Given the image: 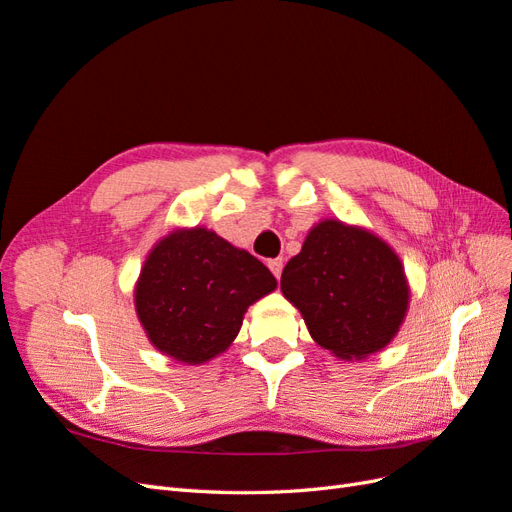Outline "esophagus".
<instances>
[{
	"label": "esophagus",
	"mask_w": 512,
	"mask_h": 512,
	"mask_svg": "<svg viewBox=\"0 0 512 512\" xmlns=\"http://www.w3.org/2000/svg\"><path fill=\"white\" fill-rule=\"evenodd\" d=\"M269 269H271V273L277 277V280H280V277H282V269H284V260H282V258L269 260Z\"/></svg>",
	"instance_id": "esophagus-1"
}]
</instances>
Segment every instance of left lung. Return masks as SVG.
Segmentation results:
<instances>
[{"label":"left lung","mask_w":512,"mask_h":512,"mask_svg":"<svg viewBox=\"0 0 512 512\" xmlns=\"http://www.w3.org/2000/svg\"><path fill=\"white\" fill-rule=\"evenodd\" d=\"M282 292L314 342L348 361L389 344L410 299L404 267L391 247L339 220L309 230L301 252L284 267Z\"/></svg>","instance_id":"1"}]
</instances>
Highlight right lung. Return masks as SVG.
Returning <instances> with one entry per match:
<instances>
[{"label": "right lung", "instance_id": "add662e5", "mask_svg": "<svg viewBox=\"0 0 512 512\" xmlns=\"http://www.w3.org/2000/svg\"><path fill=\"white\" fill-rule=\"evenodd\" d=\"M273 273L250 252L207 228L164 237L138 277L136 314L151 344L198 365L237 337L245 309L275 290Z\"/></svg>", "mask_w": 512, "mask_h": 512}]
</instances>
